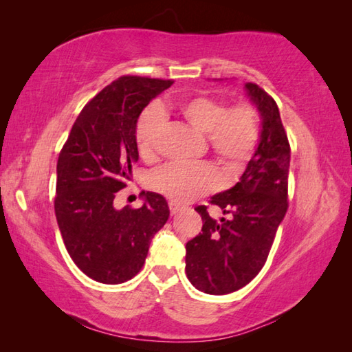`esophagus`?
<instances>
[{
    "label": "esophagus",
    "instance_id": "1",
    "mask_svg": "<svg viewBox=\"0 0 352 352\" xmlns=\"http://www.w3.org/2000/svg\"><path fill=\"white\" fill-rule=\"evenodd\" d=\"M183 208H184L183 206L177 204V203H172V201L169 203V210H170V214H172V216L177 214V213H180V212L183 210Z\"/></svg>",
    "mask_w": 352,
    "mask_h": 352
}]
</instances>
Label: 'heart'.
Returning <instances> with one entry per match:
<instances>
[{"instance_id": "1", "label": "heart", "mask_w": 352, "mask_h": 352, "mask_svg": "<svg viewBox=\"0 0 352 352\" xmlns=\"http://www.w3.org/2000/svg\"><path fill=\"white\" fill-rule=\"evenodd\" d=\"M177 115L184 124L206 134L208 146L228 172L242 170L256 151L260 138L258 113L250 102L233 107L210 96H192L177 106ZM163 130L160 111L148 110L139 118L136 144L144 159H154ZM221 184L218 170L210 163H168L151 175V186L162 195L188 203Z\"/></svg>"}]
</instances>
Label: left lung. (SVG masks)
Listing matches in <instances>:
<instances>
[{
  "label": "left lung",
  "mask_w": 352,
  "mask_h": 352,
  "mask_svg": "<svg viewBox=\"0 0 352 352\" xmlns=\"http://www.w3.org/2000/svg\"><path fill=\"white\" fill-rule=\"evenodd\" d=\"M243 89L260 115L258 145L233 188L210 198L230 218L216 221L197 207L203 228L186 243L188 278L208 295L236 292L261 271L287 212L290 146L278 106L257 85Z\"/></svg>",
  "instance_id": "8db88e82"
}]
</instances>
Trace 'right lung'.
<instances>
[{"label": "right lung", "instance_id": "1", "mask_svg": "<svg viewBox=\"0 0 352 352\" xmlns=\"http://www.w3.org/2000/svg\"><path fill=\"white\" fill-rule=\"evenodd\" d=\"M170 80L121 77L89 101L74 122L57 160L54 210L66 250L89 278L131 280L149 243L169 218L160 193L142 192L140 208L115 207L139 160L138 119Z\"/></svg>", "mask_w": 352, "mask_h": 352}]
</instances>
